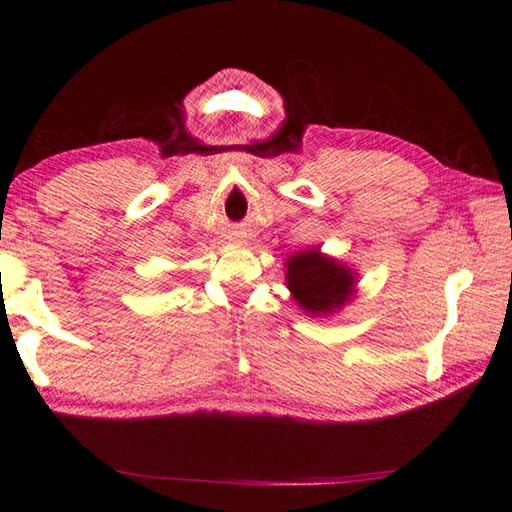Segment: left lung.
<instances>
[{"label": "left lung", "instance_id": "left-lung-1", "mask_svg": "<svg viewBox=\"0 0 512 512\" xmlns=\"http://www.w3.org/2000/svg\"><path fill=\"white\" fill-rule=\"evenodd\" d=\"M284 266L291 297L311 318H329L356 297L358 273L320 248L293 253Z\"/></svg>", "mask_w": 512, "mask_h": 512}]
</instances>
